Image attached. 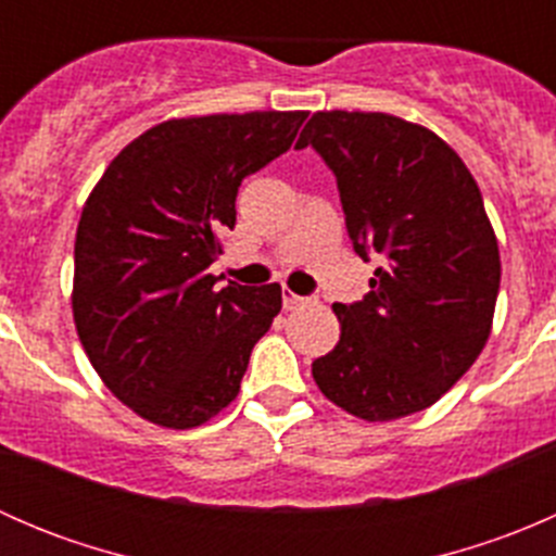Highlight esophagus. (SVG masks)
<instances>
[{"mask_svg": "<svg viewBox=\"0 0 556 556\" xmlns=\"http://www.w3.org/2000/svg\"><path fill=\"white\" fill-rule=\"evenodd\" d=\"M306 301H309V299H301V295H295L293 290H282V304H285V309H295V306L306 304Z\"/></svg>", "mask_w": 556, "mask_h": 556, "instance_id": "obj_1", "label": "esophagus"}]
</instances>
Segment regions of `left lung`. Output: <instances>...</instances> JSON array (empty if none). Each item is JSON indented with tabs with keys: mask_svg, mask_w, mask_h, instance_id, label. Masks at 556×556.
Instances as JSON below:
<instances>
[{
	"mask_svg": "<svg viewBox=\"0 0 556 556\" xmlns=\"http://www.w3.org/2000/svg\"><path fill=\"white\" fill-rule=\"evenodd\" d=\"M312 144L336 174L371 293L333 304L341 336L312 363L319 392L366 422L433 406L484 350L501 252L473 174L430 128L387 112L319 110Z\"/></svg>",
	"mask_w": 556,
	"mask_h": 556,
	"instance_id": "left-lung-1",
	"label": "left lung"
}]
</instances>
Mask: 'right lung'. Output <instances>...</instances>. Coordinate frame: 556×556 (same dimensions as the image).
Returning a JSON list of instances; mask_svg holds the SVG:
<instances>
[{
    "label": "right lung",
    "instance_id": "obj_1",
    "mask_svg": "<svg viewBox=\"0 0 556 556\" xmlns=\"http://www.w3.org/2000/svg\"><path fill=\"white\" fill-rule=\"evenodd\" d=\"M306 115L172 117L128 142L86 199L75 328L106 390L148 422L199 428L239 395L282 288H217L210 266L237 223L242 179L290 150Z\"/></svg>",
    "mask_w": 556,
    "mask_h": 556
}]
</instances>
